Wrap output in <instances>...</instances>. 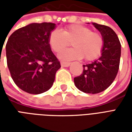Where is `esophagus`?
<instances>
[{
	"mask_svg": "<svg viewBox=\"0 0 132 132\" xmlns=\"http://www.w3.org/2000/svg\"><path fill=\"white\" fill-rule=\"evenodd\" d=\"M71 63L70 62H66V61H61V66L62 67H68L70 66Z\"/></svg>",
	"mask_w": 132,
	"mask_h": 132,
	"instance_id": "obj_1",
	"label": "esophagus"
}]
</instances>
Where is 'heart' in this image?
<instances>
[{"instance_id":"1","label":"heart","mask_w":132,"mask_h":132,"mask_svg":"<svg viewBox=\"0 0 132 132\" xmlns=\"http://www.w3.org/2000/svg\"><path fill=\"white\" fill-rule=\"evenodd\" d=\"M71 42L73 48L62 52L61 50ZM49 46L59 57L64 60L78 59L84 57L85 60L94 61L101 55L104 48V38L100 33L93 32L90 27L71 24L62 31L54 30L49 36Z\"/></svg>"}]
</instances>
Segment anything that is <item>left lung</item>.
<instances>
[{
    "mask_svg": "<svg viewBox=\"0 0 132 132\" xmlns=\"http://www.w3.org/2000/svg\"><path fill=\"white\" fill-rule=\"evenodd\" d=\"M93 24L104 38L102 55L92 63L83 65V72L74 78V83L80 91L96 94L106 90L116 78L120 61L121 44L112 28L94 22Z\"/></svg>",
    "mask_w": 132,
    "mask_h": 132,
    "instance_id": "left-lung-1",
    "label": "left lung"
}]
</instances>
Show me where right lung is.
<instances>
[{
    "label": "right lung",
    "mask_w": 132,
    "mask_h": 132,
    "mask_svg": "<svg viewBox=\"0 0 132 132\" xmlns=\"http://www.w3.org/2000/svg\"><path fill=\"white\" fill-rule=\"evenodd\" d=\"M52 22L32 23L15 31L5 49L7 65L17 86L30 94H40L53 85L60 62L51 50Z\"/></svg>",
    "instance_id": "1"
}]
</instances>
